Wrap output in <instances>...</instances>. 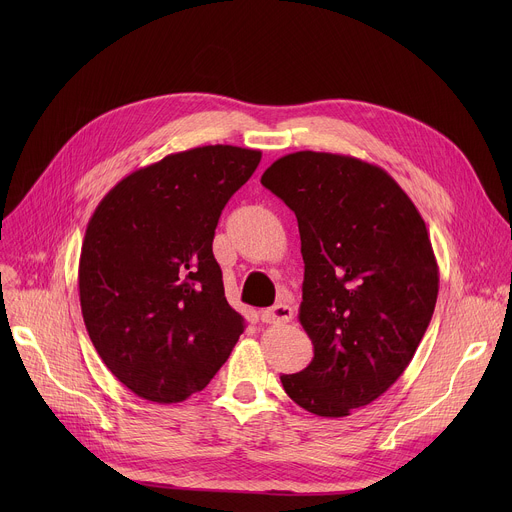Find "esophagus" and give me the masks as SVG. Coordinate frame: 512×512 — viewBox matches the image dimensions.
<instances>
[{"label": "esophagus", "instance_id": "34e87169", "mask_svg": "<svg viewBox=\"0 0 512 512\" xmlns=\"http://www.w3.org/2000/svg\"><path fill=\"white\" fill-rule=\"evenodd\" d=\"M291 318H294V310H291V306H287V304H277V306L261 312V320L265 324H273V326L287 324V322H291Z\"/></svg>", "mask_w": 512, "mask_h": 512}]
</instances>
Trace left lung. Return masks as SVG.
Wrapping results in <instances>:
<instances>
[{"label":"left lung","instance_id":"obj_1","mask_svg":"<svg viewBox=\"0 0 512 512\" xmlns=\"http://www.w3.org/2000/svg\"><path fill=\"white\" fill-rule=\"evenodd\" d=\"M261 184L298 218L300 324L314 344L281 385L310 413L350 415L403 375L431 322L440 271L425 223L383 168L350 156L287 154Z\"/></svg>","mask_w":512,"mask_h":512}]
</instances>
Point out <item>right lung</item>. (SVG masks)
Returning a JSON list of instances; mask_svg holds the SVG:
<instances>
[{
  "mask_svg": "<svg viewBox=\"0 0 512 512\" xmlns=\"http://www.w3.org/2000/svg\"><path fill=\"white\" fill-rule=\"evenodd\" d=\"M259 162V150L202 145L135 170L95 208L79 263L83 320L137 397L180 403L202 391L243 334L212 239Z\"/></svg>",
  "mask_w": 512,
  "mask_h": 512,
  "instance_id": "1",
  "label": "right lung"
}]
</instances>
